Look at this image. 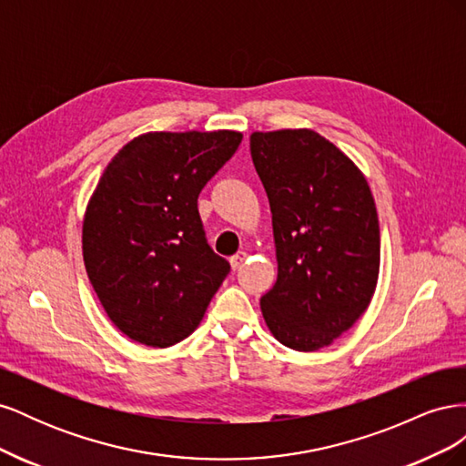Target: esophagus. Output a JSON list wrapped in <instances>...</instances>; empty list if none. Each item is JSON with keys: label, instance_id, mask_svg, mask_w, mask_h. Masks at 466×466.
<instances>
[{"label": "esophagus", "instance_id": "1", "mask_svg": "<svg viewBox=\"0 0 466 466\" xmlns=\"http://www.w3.org/2000/svg\"><path fill=\"white\" fill-rule=\"evenodd\" d=\"M247 252H237V255L235 257H231L229 258V264H231V268H233V270H238V268H241L245 262H247Z\"/></svg>", "mask_w": 466, "mask_h": 466}]
</instances>
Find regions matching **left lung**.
I'll list each match as a JSON object with an SVG mask.
<instances>
[{"label": "left lung", "instance_id": "8db88e82", "mask_svg": "<svg viewBox=\"0 0 466 466\" xmlns=\"http://www.w3.org/2000/svg\"><path fill=\"white\" fill-rule=\"evenodd\" d=\"M250 155L272 211L278 279L260 299L278 342L317 351L370 307L379 218L358 165L315 130L252 132Z\"/></svg>", "mask_w": 466, "mask_h": 466}]
</instances>
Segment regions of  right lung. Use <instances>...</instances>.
Here are the masks:
<instances>
[{
  "mask_svg": "<svg viewBox=\"0 0 466 466\" xmlns=\"http://www.w3.org/2000/svg\"><path fill=\"white\" fill-rule=\"evenodd\" d=\"M241 139L235 130L147 132L98 178L83 218V262L108 319L134 342L185 340L229 274L206 241L198 194Z\"/></svg>",
  "mask_w": 466,
  "mask_h": 466,
  "instance_id": "right-lung-1",
  "label": "right lung"
}]
</instances>
